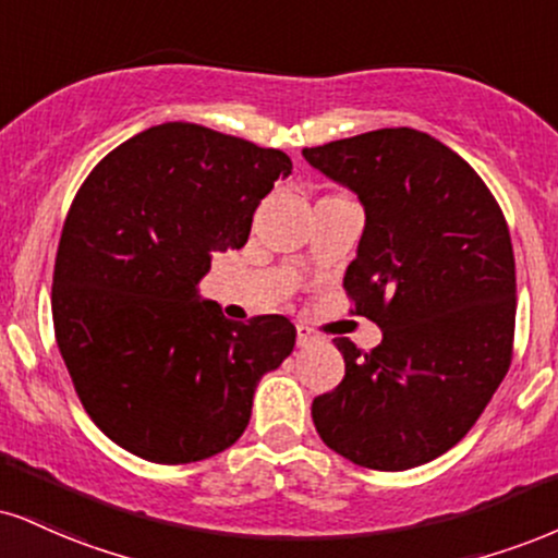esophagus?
I'll return each mask as SVG.
<instances>
[{
    "label": "esophagus",
    "instance_id": "esophagus-1",
    "mask_svg": "<svg viewBox=\"0 0 558 558\" xmlns=\"http://www.w3.org/2000/svg\"><path fill=\"white\" fill-rule=\"evenodd\" d=\"M296 340H299L301 348H308V345L319 343V335L312 332V330H308V327H304V325H299V327H296Z\"/></svg>",
    "mask_w": 558,
    "mask_h": 558
}]
</instances>
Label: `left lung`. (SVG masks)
<instances>
[{
	"instance_id": "left-lung-1",
	"label": "left lung",
	"mask_w": 558,
	"mask_h": 558,
	"mask_svg": "<svg viewBox=\"0 0 558 558\" xmlns=\"http://www.w3.org/2000/svg\"><path fill=\"white\" fill-rule=\"evenodd\" d=\"M366 213L343 286L381 343L335 345L345 377L312 402L327 447L408 471L471 432L512 364L514 254L483 179L432 134L398 126L304 147Z\"/></svg>"
}]
</instances>
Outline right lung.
Segmentation results:
<instances>
[{
  "instance_id": "add662e5",
  "label": "right lung",
  "mask_w": 558,
  "mask_h": 558,
  "mask_svg": "<svg viewBox=\"0 0 558 558\" xmlns=\"http://www.w3.org/2000/svg\"><path fill=\"white\" fill-rule=\"evenodd\" d=\"M291 169L283 150L169 122L80 186L53 265V332L87 415L126 452L163 465L223 452L250 424L257 381L291 355L286 317L231 322L197 291Z\"/></svg>"
}]
</instances>
